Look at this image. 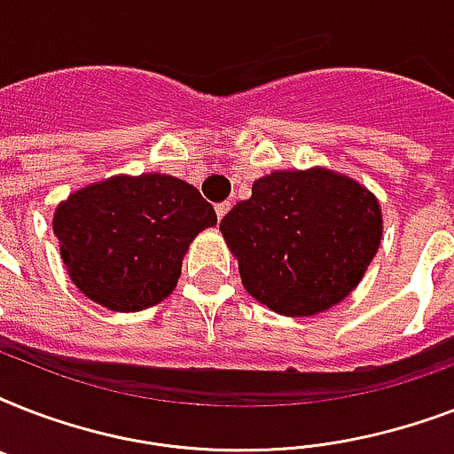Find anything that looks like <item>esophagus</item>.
<instances>
[{
    "mask_svg": "<svg viewBox=\"0 0 454 454\" xmlns=\"http://www.w3.org/2000/svg\"><path fill=\"white\" fill-rule=\"evenodd\" d=\"M214 209H216V219L221 221L228 214V209H231V202H219V205L214 207Z\"/></svg>",
    "mask_w": 454,
    "mask_h": 454,
    "instance_id": "34e87169",
    "label": "esophagus"
}]
</instances>
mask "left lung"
Returning <instances> with one entry per match:
<instances>
[{"mask_svg": "<svg viewBox=\"0 0 454 454\" xmlns=\"http://www.w3.org/2000/svg\"><path fill=\"white\" fill-rule=\"evenodd\" d=\"M221 233L245 290L280 316L337 306L381 245L380 200L356 178L325 169H278L223 216Z\"/></svg>", "mask_w": 454, "mask_h": 454, "instance_id": "8db88e82", "label": "left lung"}]
</instances>
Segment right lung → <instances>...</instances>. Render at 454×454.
I'll list each match as a JSON object with an SVG mask.
<instances>
[{"label":"right lung","mask_w":454,"mask_h":454,"mask_svg":"<svg viewBox=\"0 0 454 454\" xmlns=\"http://www.w3.org/2000/svg\"><path fill=\"white\" fill-rule=\"evenodd\" d=\"M209 226H216L214 207L169 174L96 181L53 212L70 280L84 297L120 313L169 297L191 242Z\"/></svg>","instance_id":"obj_1"}]
</instances>
